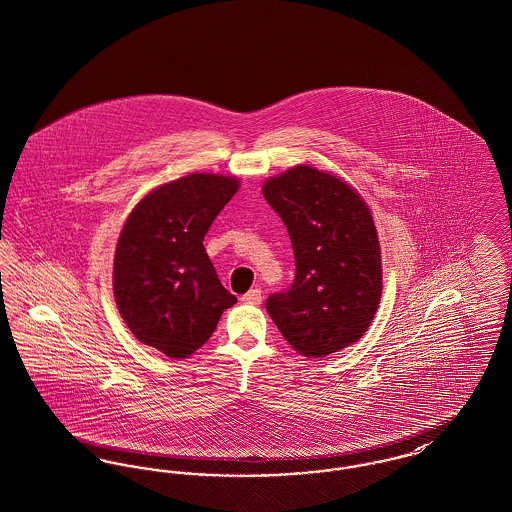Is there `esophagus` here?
Here are the masks:
<instances>
[{
  "label": "esophagus",
  "mask_w": 512,
  "mask_h": 512,
  "mask_svg": "<svg viewBox=\"0 0 512 512\" xmlns=\"http://www.w3.org/2000/svg\"><path fill=\"white\" fill-rule=\"evenodd\" d=\"M261 300H263V294H261L259 288H253V290H249L247 294L241 296V301H243V303H249V305H259Z\"/></svg>",
  "instance_id": "obj_1"
}]
</instances>
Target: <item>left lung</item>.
Instances as JSON below:
<instances>
[{
    "label": "left lung",
    "mask_w": 512,
    "mask_h": 512,
    "mask_svg": "<svg viewBox=\"0 0 512 512\" xmlns=\"http://www.w3.org/2000/svg\"><path fill=\"white\" fill-rule=\"evenodd\" d=\"M263 195L282 218L296 259L292 286L265 303L274 325L307 358L354 344L371 325L383 290L367 205L348 183L307 164L265 181Z\"/></svg>",
    "instance_id": "obj_1"
}]
</instances>
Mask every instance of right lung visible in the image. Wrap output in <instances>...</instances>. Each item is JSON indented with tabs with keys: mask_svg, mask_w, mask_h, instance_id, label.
Returning <instances> with one entry per match:
<instances>
[{
	"mask_svg": "<svg viewBox=\"0 0 512 512\" xmlns=\"http://www.w3.org/2000/svg\"><path fill=\"white\" fill-rule=\"evenodd\" d=\"M238 187L236 178L189 174L156 187L123 224L114 259L118 309L137 340L168 358L201 348L238 301L203 245Z\"/></svg>",
	"mask_w": 512,
	"mask_h": 512,
	"instance_id": "add662e5",
	"label": "right lung"
}]
</instances>
